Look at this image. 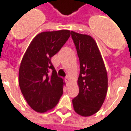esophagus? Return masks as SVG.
<instances>
[{
    "mask_svg": "<svg viewBox=\"0 0 131 131\" xmlns=\"http://www.w3.org/2000/svg\"><path fill=\"white\" fill-rule=\"evenodd\" d=\"M65 81H66V82L67 83H68L69 82V79L68 77H66V78H65Z\"/></svg>",
    "mask_w": 131,
    "mask_h": 131,
    "instance_id": "34e87169",
    "label": "esophagus"
}]
</instances>
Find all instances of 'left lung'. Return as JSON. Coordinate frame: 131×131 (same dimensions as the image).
Returning a JSON list of instances; mask_svg holds the SVG:
<instances>
[{"mask_svg":"<svg viewBox=\"0 0 131 131\" xmlns=\"http://www.w3.org/2000/svg\"><path fill=\"white\" fill-rule=\"evenodd\" d=\"M71 34L80 62L79 93L72 100L73 107L78 114L90 116L98 112L105 100L108 87L107 71L93 38L74 31Z\"/></svg>","mask_w":131,"mask_h":131,"instance_id":"1","label":"left lung"}]
</instances>
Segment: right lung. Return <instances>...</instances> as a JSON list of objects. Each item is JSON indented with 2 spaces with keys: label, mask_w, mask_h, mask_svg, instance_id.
Wrapping results in <instances>:
<instances>
[{
  "label": "right lung",
  "mask_w": 131,
  "mask_h": 131,
  "mask_svg": "<svg viewBox=\"0 0 131 131\" xmlns=\"http://www.w3.org/2000/svg\"><path fill=\"white\" fill-rule=\"evenodd\" d=\"M70 35L69 30L40 33L31 42L22 58L19 85L28 104L37 112L54 108L62 95L64 83L57 76L50 60Z\"/></svg>",
  "instance_id": "add662e5"
}]
</instances>
